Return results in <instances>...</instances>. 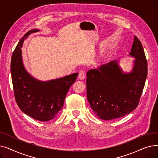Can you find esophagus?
Masks as SVG:
<instances>
[{
    "mask_svg": "<svg viewBox=\"0 0 158 158\" xmlns=\"http://www.w3.org/2000/svg\"><path fill=\"white\" fill-rule=\"evenodd\" d=\"M85 75H86V72L85 70H81L79 72L78 77L80 79H84L85 78Z\"/></svg>",
    "mask_w": 158,
    "mask_h": 158,
    "instance_id": "1",
    "label": "esophagus"
}]
</instances>
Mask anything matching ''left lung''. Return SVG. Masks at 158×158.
Segmentation results:
<instances>
[{
  "label": "left lung",
  "instance_id": "left-lung-1",
  "mask_svg": "<svg viewBox=\"0 0 158 158\" xmlns=\"http://www.w3.org/2000/svg\"><path fill=\"white\" fill-rule=\"evenodd\" d=\"M129 55L136 58L130 73H123L116 61L87 72V98L99 118L122 117L139 104L147 76V62L142 43L136 36Z\"/></svg>",
  "mask_w": 158,
  "mask_h": 158
}]
</instances>
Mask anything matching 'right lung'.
Masks as SVG:
<instances>
[{
  "instance_id": "1",
  "label": "right lung",
  "mask_w": 158,
  "mask_h": 158,
  "mask_svg": "<svg viewBox=\"0 0 158 158\" xmlns=\"http://www.w3.org/2000/svg\"><path fill=\"white\" fill-rule=\"evenodd\" d=\"M37 31H28L16 45L11 57V78L15 101L21 111L37 120L47 122L61 110L66 95L79 73L48 81H40L31 76L24 68L20 48L25 39Z\"/></svg>"
}]
</instances>
